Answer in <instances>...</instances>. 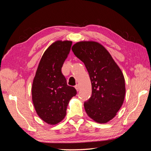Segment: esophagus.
<instances>
[{"instance_id":"obj_1","label":"esophagus","mask_w":151,"mask_h":151,"mask_svg":"<svg viewBox=\"0 0 151 151\" xmlns=\"http://www.w3.org/2000/svg\"><path fill=\"white\" fill-rule=\"evenodd\" d=\"M75 88L76 89L77 91H79V89H80V87H79V84H77L76 86H75Z\"/></svg>"}]
</instances>
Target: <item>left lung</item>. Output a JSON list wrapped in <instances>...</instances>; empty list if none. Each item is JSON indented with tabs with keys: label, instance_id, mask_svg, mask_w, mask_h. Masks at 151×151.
Segmentation results:
<instances>
[{
	"label": "left lung",
	"instance_id": "obj_1",
	"mask_svg": "<svg viewBox=\"0 0 151 151\" xmlns=\"http://www.w3.org/2000/svg\"><path fill=\"white\" fill-rule=\"evenodd\" d=\"M72 52L83 62L92 85V94L84 102L86 113L94 121L107 123L115 116L124 101L125 79L120 68L103 45L81 42Z\"/></svg>",
	"mask_w": 151,
	"mask_h": 151
}]
</instances>
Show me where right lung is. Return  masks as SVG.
<instances>
[{
	"label": "right lung",
	"instance_id": "obj_1",
	"mask_svg": "<svg viewBox=\"0 0 151 151\" xmlns=\"http://www.w3.org/2000/svg\"><path fill=\"white\" fill-rule=\"evenodd\" d=\"M70 41H57L41 58L32 86V99L38 115L50 125L60 122L66 115L70 99L77 94L68 86L62 73L63 62L70 51Z\"/></svg>",
	"mask_w": 151,
	"mask_h": 151
}]
</instances>
